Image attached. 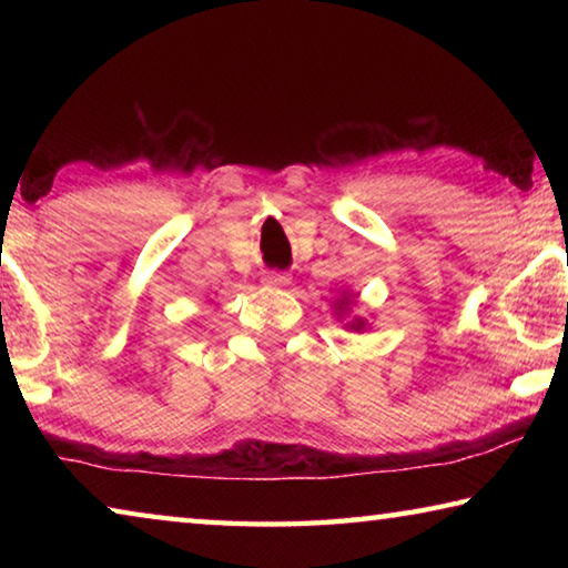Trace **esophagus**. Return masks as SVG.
Returning <instances> with one entry per match:
<instances>
[{"instance_id":"34e87169","label":"esophagus","mask_w":568,"mask_h":568,"mask_svg":"<svg viewBox=\"0 0 568 568\" xmlns=\"http://www.w3.org/2000/svg\"><path fill=\"white\" fill-rule=\"evenodd\" d=\"M263 283L267 287H285V285H291V275L283 273V271H271V273H265Z\"/></svg>"}]
</instances>
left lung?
I'll use <instances>...</instances> for the list:
<instances>
[{"instance_id": "obj_1", "label": "left lung", "mask_w": 568, "mask_h": 568, "mask_svg": "<svg viewBox=\"0 0 568 568\" xmlns=\"http://www.w3.org/2000/svg\"><path fill=\"white\" fill-rule=\"evenodd\" d=\"M345 305V297L341 301V307ZM351 328H355V331H361L363 328V321H355V323H351Z\"/></svg>"}]
</instances>
